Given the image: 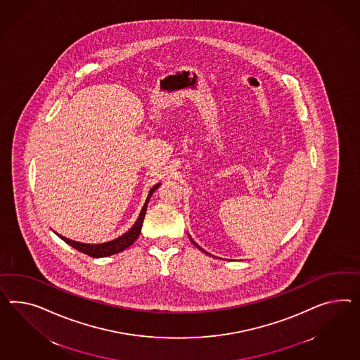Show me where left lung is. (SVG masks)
<instances>
[{
  "instance_id": "obj_1",
  "label": "left lung",
  "mask_w": 360,
  "mask_h": 360,
  "mask_svg": "<svg viewBox=\"0 0 360 360\" xmlns=\"http://www.w3.org/2000/svg\"><path fill=\"white\" fill-rule=\"evenodd\" d=\"M190 240H191V243H194L195 246H196V248H199V249H200V250H203V249H202V248H200V246H199V245H198V243H195L194 240H193V238H191V237H190ZM203 252H205V250H203Z\"/></svg>"
}]
</instances>
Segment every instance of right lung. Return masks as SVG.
I'll use <instances>...</instances> for the list:
<instances>
[{"mask_svg": "<svg viewBox=\"0 0 360 360\" xmlns=\"http://www.w3.org/2000/svg\"><path fill=\"white\" fill-rule=\"evenodd\" d=\"M158 186H160V184H157V185L153 186L150 188L148 198H146V205L141 208V212L139 214L136 223L134 224V226L127 233L122 234L120 237H117V238L112 240V241L103 243H82L73 241V240H69L67 237H63L61 234H56L63 241H65V243L70 245L72 248H75L78 252L90 255L93 258H102V257H108V255H112V254L120 253V252H123L128 246H131L132 243L136 241L139 234L141 232V226H143V221H144V217H146V207H148V203H149V199H150L152 194L155 193V190L158 188Z\"/></svg>", "mask_w": 360, "mask_h": 360, "instance_id": "right-lung-1", "label": "right lung"}]
</instances>
